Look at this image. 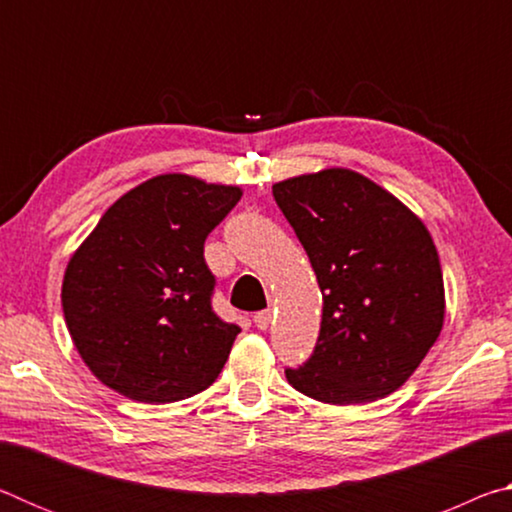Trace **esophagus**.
<instances>
[{
	"label": "esophagus",
	"mask_w": 512,
	"mask_h": 512,
	"mask_svg": "<svg viewBox=\"0 0 512 512\" xmlns=\"http://www.w3.org/2000/svg\"><path fill=\"white\" fill-rule=\"evenodd\" d=\"M271 318H273L271 309H264V311H257L253 320H255V325H257L259 329H268V325H271Z\"/></svg>",
	"instance_id": "1"
}]
</instances>
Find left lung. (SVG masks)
<instances>
[{
	"label": "left lung",
	"mask_w": 512,
	"mask_h": 512,
	"mask_svg": "<svg viewBox=\"0 0 512 512\" xmlns=\"http://www.w3.org/2000/svg\"><path fill=\"white\" fill-rule=\"evenodd\" d=\"M323 291L311 357L287 368L296 391L325 404H366L409 379L445 320L438 250L424 223L350 169L273 185Z\"/></svg>",
	"instance_id": "1"
}]
</instances>
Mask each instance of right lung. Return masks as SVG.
I'll list each match as a JSON object with an SVG mask.
<instances>
[{"label":"right lung","instance_id":"1","mask_svg":"<svg viewBox=\"0 0 512 512\" xmlns=\"http://www.w3.org/2000/svg\"><path fill=\"white\" fill-rule=\"evenodd\" d=\"M241 189L164 173L112 203L72 255L63 314L85 366L137 402L205 391L241 329L212 309L203 246Z\"/></svg>","mask_w":512,"mask_h":512}]
</instances>
